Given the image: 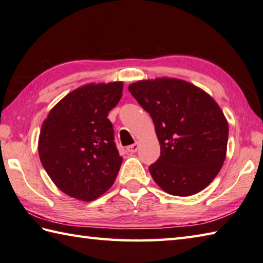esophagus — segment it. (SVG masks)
Masks as SVG:
<instances>
[{"instance_id":"34e87169","label":"esophagus","mask_w":263,"mask_h":263,"mask_svg":"<svg viewBox=\"0 0 263 263\" xmlns=\"http://www.w3.org/2000/svg\"><path fill=\"white\" fill-rule=\"evenodd\" d=\"M127 152L128 153H136L137 151H138V149H139V143L138 142H136V143H133V145H131V146H128L127 148Z\"/></svg>"}]
</instances>
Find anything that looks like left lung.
<instances>
[{
    "instance_id": "left-lung-1",
    "label": "left lung",
    "mask_w": 263,
    "mask_h": 263,
    "mask_svg": "<svg viewBox=\"0 0 263 263\" xmlns=\"http://www.w3.org/2000/svg\"><path fill=\"white\" fill-rule=\"evenodd\" d=\"M128 91L155 125L161 156L149 166L155 182L174 196L206 188L227 153L229 127L217 102L188 82L165 77L139 81Z\"/></svg>"
}]
</instances>
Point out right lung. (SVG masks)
Here are the masks:
<instances>
[{
    "label": "right lung",
    "instance_id": "1",
    "mask_svg": "<svg viewBox=\"0 0 263 263\" xmlns=\"http://www.w3.org/2000/svg\"><path fill=\"white\" fill-rule=\"evenodd\" d=\"M122 82L89 84L60 100L43 122L40 159L61 192L84 202L109 189L123 158L107 115L121 100Z\"/></svg>",
    "mask_w": 263,
    "mask_h": 263
}]
</instances>
